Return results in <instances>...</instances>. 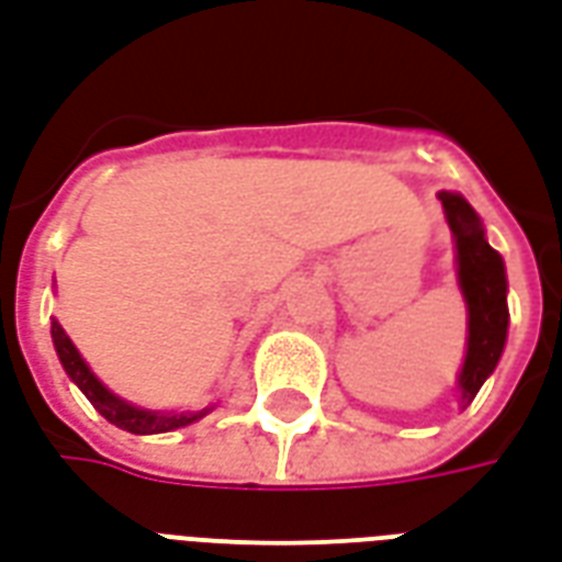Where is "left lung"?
Masks as SVG:
<instances>
[{
	"instance_id": "obj_1",
	"label": "left lung",
	"mask_w": 562,
	"mask_h": 562,
	"mask_svg": "<svg viewBox=\"0 0 562 562\" xmlns=\"http://www.w3.org/2000/svg\"><path fill=\"white\" fill-rule=\"evenodd\" d=\"M447 223L456 238L459 289L468 303V355L459 375L461 408H468L485 378L492 375L506 345L509 306H506V270L497 249L488 247L476 211L459 193H438Z\"/></svg>"
}]
</instances>
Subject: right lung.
Returning <instances> with one entry per match:
<instances>
[{
	"label": "right lung",
	"mask_w": 562,
	"mask_h": 562,
	"mask_svg": "<svg viewBox=\"0 0 562 562\" xmlns=\"http://www.w3.org/2000/svg\"><path fill=\"white\" fill-rule=\"evenodd\" d=\"M49 334H53L56 355H59L61 366H65V372H68L70 381L80 386L82 393H86V398L98 408V414L110 419L112 426L131 431V435H160V431H172L181 429V426H190V423H196L199 417H205L207 414V408L184 411V414H176V411L136 408L131 402H124V398H119L115 393H110V390L94 378V372L86 366V360H82L80 351H77V345L70 342L59 322H53Z\"/></svg>",
	"instance_id": "add662e5"
}]
</instances>
